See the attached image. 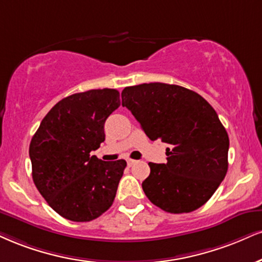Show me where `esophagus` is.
<instances>
[{"label":"esophagus","mask_w":262,"mask_h":262,"mask_svg":"<svg viewBox=\"0 0 262 262\" xmlns=\"http://www.w3.org/2000/svg\"><path fill=\"white\" fill-rule=\"evenodd\" d=\"M135 162H137V161H135V160H132V159H128V160H127V163H128V166H129V167L133 166Z\"/></svg>","instance_id":"esophagus-1"}]
</instances>
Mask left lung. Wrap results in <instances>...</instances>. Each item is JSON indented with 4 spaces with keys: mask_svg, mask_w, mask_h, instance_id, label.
<instances>
[{
    "mask_svg": "<svg viewBox=\"0 0 262 262\" xmlns=\"http://www.w3.org/2000/svg\"><path fill=\"white\" fill-rule=\"evenodd\" d=\"M122 106L151 140L169 144L166 163H149L141 184L147 199L171 213L203 206L228 169V134L212 106L193 90L165 83L124 88Z\"/></svg>",
    "mask_w": 262,
    "mask_h": 262,
    "instance_id": "8db88e82",
    "label": "left lung"
}]
</instances>
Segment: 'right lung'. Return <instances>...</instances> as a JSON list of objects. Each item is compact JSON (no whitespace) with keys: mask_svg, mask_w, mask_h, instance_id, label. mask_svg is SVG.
Segmentation results:
<instances>
[{"mask_svg":"<svg viewBox=\"0 0 262 262\" xmlns=\"http://www.w3.org/2000/svg\"><path fill=\"white\" fill-rule=\"evenodd\" d=\"M119 105L116 89L73 94L50 110L30 141L34 184L64 219L93 221L115 200L127 162L90 152L105 140L106 119Z\"/></svg>","mask_w":262,"mask_h":262,"instance_id":"add662e5","label":"right lung"}]
</instances>
